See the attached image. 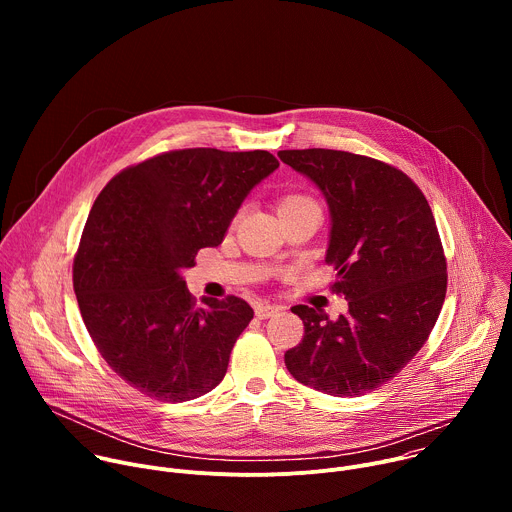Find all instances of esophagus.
Returning a JSON list of instances; mask_svg holds the SVG:
<instances>
[{"label":"esophagus","instance_id":"1","mask_svg":"<svg viewBox=\"0 0 512 512\" xmlns=\"http://www.w3.org/2000/svg\"><path fill=\"white\" fill-rule=\"evenodd\" d=\"M281 308L279 306H273V304H257L255 306V316L259 320H267V318H273Z\"/></svg>","mask_w":512,"mask_h":512}]
</instances>
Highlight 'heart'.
Listing matches in <instances>:
<instances>
[{"label": "heart", "mask_w": 512, "mask_h": 512, "mask_svg": "<svg viewBox=\"0 0 512 512\" xmlns=\"http://www.w3.org/2000/svg\"><path fill=\"white\" fill-rule=\"evenodd\" d=\"M310 202H314V200H312V198H308V196H302V194H291V196H285V198L279 202V212H281V210H289V208H294V206L310 204Z\"/></svg>", "instance_id": "heart-1"}]
</instances>
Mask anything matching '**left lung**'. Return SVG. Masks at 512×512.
<instances>
[{
	"label": "left lung",
	"instance_id": "1",
	"mask_svg": "<svg viewBox=\"0 0 512 512\" xmlns=\"http://www.w3.org/2000/svg\"><path fill=\"white\" fill-rule=\"evenodd\" d=\"M279 160L310 178L330 210L326 263L348 312L294 306L302 342L285 352L296 381L334 397H354L393 379L425 344L442 312L446 257L433 212L401 170L350 152L283 150Z\"/></svg>",
	"mask_w": 512,
	"mask_h": 512
}]
</instances>
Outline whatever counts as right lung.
I'll list each match as a JSON object with an SVG mask.
<instances>
[{"instance_id": "add662e5", "label": "right lung", "mask_w": 512, "mask_h": 512, "mask_svg": "<svg viewBox=\"0 0 512 512\" xmlns=\"http://www.w3.org/2000/svg\"><path fill=\"white\" fill-rule=\"evenodd\" d=\"M277 168L263 150H176L119 172L97 196L72 283L97 350L143 395L182 403L225 379L253 308L237 296L196 306L182 271L223 243L247 194Z\"/></svg>"}]
</instances>
